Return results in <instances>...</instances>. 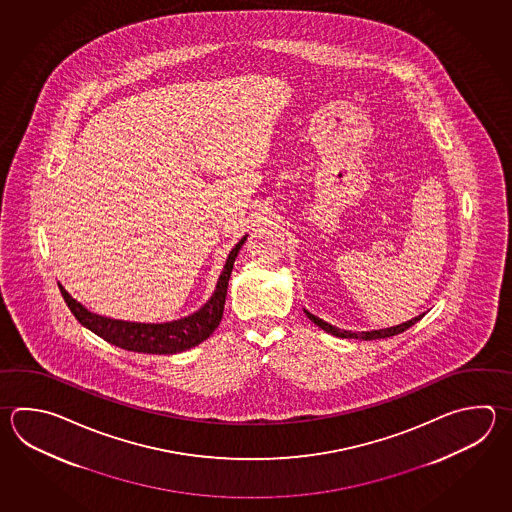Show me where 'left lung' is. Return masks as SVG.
I'll use <instances>...</instances> for the list:
<instances>
[{
	"label": "left lung",
	"mask_w": 512,
	"mask_h": 512,
	"mask_svg": "<svg viewBox=\"0 0 512 512\" xmlns=\"http://www.w3.org/2000/svg\"><path fill=\"white\" fill-rule=\"evenodd\" d=\"M304 313L308 315V319H310L312 323L317 324L319 328H323L324 332H328V334L335 335V337H343V339H363V341H372V339H385V337H392V335L401 334V332L408 330L412 324L418 323L419 319L425 315V313H423V315H418V317L410 319V321H407V323L397 324V326H390V328H383V330H372V332H348V330H341V328L332 326V324L326 323V321H323V319L315 317V315L308 312V310H304Z\"/></svg>",
	"instance_id": "left-lung-1"
}]
</instances>
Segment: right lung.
Instances as JSON below:
<instances>
[{"instance_id": "obj_1", "label": "right lung", "mask_w": 512, "mask_h": 512, "mask_svg": "<svg viewBox=\"0 0 512 512\" xmlns=\"http://www.w3.org/2000/svg\"><path fill=\"white\" fill-rule=\"evenodd\" d=\"M244 240L246 237H242L235 244V248L230 251L226 264H224V270L220 273L217 288L208 303L204 304L199 312L191 313L188 317L171 321V323H129V321L102 317V315L89 312L85 306L74 301L73 297L65 292L62 284H58V286H60L65 303L73 312L74 317L78 319V323L84 324L85 328H89L93 334L102 337L107 343L129 350V352L178 354V352H184V350H189L193 346L200 345L202 341H206L219 326L222 313H224L233 262L237 259V253L242 248Z\"/></svg>"}]
</instances>
